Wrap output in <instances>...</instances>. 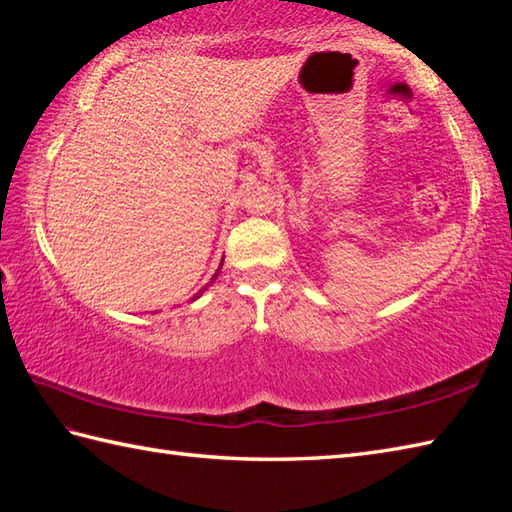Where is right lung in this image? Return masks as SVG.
Instances as JSON below:
<instances>
[{
    "instance_id": "add662e5",
    "label": "right lung",
    "mask_w": 512,
    "mask_h": 512,
    "mask_svg": "<svg viewBox=\"0 0 512 512\" xmlns=\"http://www.w3.org/2000/svg\"><path fill=\"white\" fill-rule=\"evenodd\" d=\"M222 262H224V259H222ZM220 268H222V264H220ZM220 268H217V273H215V275H213V279H217V275H220ZM213 279H211V284H213ZM204 290H206V288H202V290H200V292H198V295H195V297H193V299H198V297H200V295H202V292H204Z\"/></svg>"
}]
</instances>
